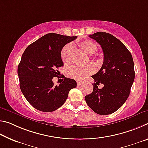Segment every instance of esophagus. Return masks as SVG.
<instances>
[{
    "label": "esophagus",
    "instance_id": "34e87169",
    "mask_svg": "<svg viewBox=\"0 0 148 148\" xmlns=\"http://www.w3.org/2000/svg\"><path fill=\"white\" fill-rule=\"evenodd\" d=\"M82 84H83V82H77V86H81Z\"/></svg>",
    "mask_w": 148,
    "mask_h": 148
}]
</instances>
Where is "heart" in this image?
Listing matches in <instances>:
<instances>
[{
    "label": "heart",
    "instance_id": "obj_1",
    "mask_svg": "<svg viewBox=\"0 0 148 148\" xmlns=\"http://www.w3.org/2000/svg\"><path fill=\"white\" fill-rule=\"evenodd\" d=\"M77 45L80 49L87 54L92 55L97 50V46L90 40L77 42ZM73 49L72 44H68L62 47L61 51V57L65 64H69L71 62V54ZM95 71L94 66L88 64L86 66H73L67 70V75L69 77L77 80L84 79Z\"/></svg>",
    "mask_w": 148,
    "mask_h": 148
}]
</instances>
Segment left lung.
I'll return each mask as SVG.
<instances>
[{
  "label": "left lung",
  "instance_id": "left-lung-1",
  "mask_svg": "<svg viewBox=\"0 0 148 148\" xmlns=\"http://www.w3.org/2000/svg\"><path fill=\"white\" fill-rule=\"evenodd\" d=\"M89 36L101 45L104 62L100 71L91 76L95 82L93 91L85 99L95 113L108 115L128 99L135 77L133 59L125 45L111 34L97 32ZM100 83L104 85L101 90L98 88Z\"/></svg>",
  "mask_w": 148,
  "mask_h": 148
}]
</instances>
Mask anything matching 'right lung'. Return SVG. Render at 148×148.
<instances>
[{"label":"right lung","instance_id":"right-lung-1","mask_svg":"<svg viewBox=\"0 0 148 148\" xmlns=\"http://www.w3.org/2000/svg\"><path fill=\"white\" fill-rule=\"evenodd\" d=\"M76 38L77 36L49 33L25 50L17 74L22 93L34 108L44 112L55 111L64 103L71 89L76 87V82L67 77L59 86H54L52 81L60 74L57 69L64 65L61 49Z\"/></svg>","mask_w":148,"mask_h":148}]
</instances>
